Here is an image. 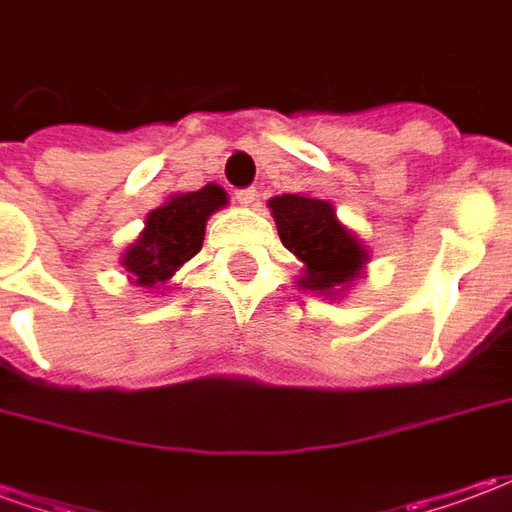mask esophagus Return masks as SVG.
<instances>
[{
    "label": "esophagus",
    "mask_w": 512,
    "mask_h": 512,
    "mask_svg": "<svg viewBox=\"0 0 512 512\" xmlns=\"http://www.w3.org/2000/svg\"><path fill=\"white\" fill-rule=\"evenodd\" d=\"M235 200L241 202V205H252L257 200V191L255 189H238L235 191Z\"/></svg>",
    "instance_id": "34e87169"
}]
</instances>
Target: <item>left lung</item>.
<instances>
[{
    "mask_svg": "<svg viewBox=\"0 0 512 512\" xmlns=\"http://www.w3.org/2000/svg\"><path fill=\"white\" fill-rule=\"evenodd\" d=\"M268 208L282 246L304 263L299 288L332 296L354 285L370 255L365 244L340 224L332 202L307 194H282L271 197Z\"/></svg>",
    "mask_w": 512,
    "mask_h": 512,
    "instance_id": "obj_1",
    "label": "left lung"
}]
</instances>
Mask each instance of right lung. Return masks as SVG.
Listing matches in <instances>:
<instances>
[{
	"mask_svg": "<svg viewBox=\"0 0 512 512\" xmlns=\"http://www.w3.org/2000/svg\"><path fill=\"white\" fill-rule=\"evenodd\" d=\"M224 205L227 194L222 186L208 183L200 191L172 194L164 205L147 213L145 230L120 260L128 279L147 290L167 282L186 260L200 252L208 216Z\"/></svg>",
	"mask_w": 512,
	"mask_h": 512,
	"instance_id": "obj_1",
	"label": "right lung"
}]
</instances>
